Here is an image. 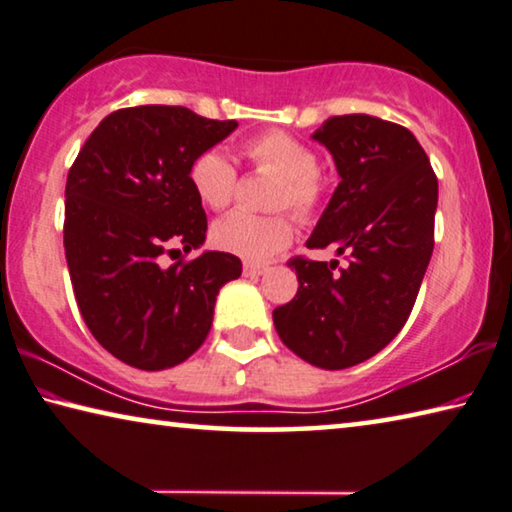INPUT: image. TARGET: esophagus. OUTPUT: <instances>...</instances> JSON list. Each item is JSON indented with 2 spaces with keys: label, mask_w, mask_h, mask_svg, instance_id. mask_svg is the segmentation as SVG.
Masks as SVG:
<instances>
[{
  "label": "esophagus",
  "mask_w": 512,
  "mask_h": 512,
  "mask_svg": "<svg viewBox=\"0 0 512 512\" xmlns=\"http://www.w3.org/2000/svg\"><path fill=\"white\" fill-rule=\"evenodd\" d=\"M267 270H270V267L258 265V263H245V267H242V272H245V276H261Z\"/></svg>",
  "instance_id": "esophagus-1"
}]
</instances>
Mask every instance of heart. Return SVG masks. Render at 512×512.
Returning a JSON list of instances; mask_svg holds the SVG:
<instances>
[{
	"label": "heart",
	"mask_w": 512,
	"mask_h": 512,
	"mask_svg": "<svg viewBox=\"0 0 512 512\" xmlns=\"http://www.w3.org/2000/svg\"><path fill=\"white\" fill-rule=\"evenodd\" d=\"M242 152L258 172L279 174L270 206L276 211L290 208L299 220H313L324 201V179L317 170V154L306 142L286 131H265L251 136ZM190 186L201 204L224 211L238 192V170L220 149L197 154L188 172ZM292 217L288 213L254 215L236 211L215 222L211 238L217 249L245 261H265L292 240Z\"/></svg>",
	"instance_id": "heart-1"
}]
</instances>
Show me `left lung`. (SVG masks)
<instances>
[{
    "instance_id": "8db88e82",
    "label": "left lung",
    "mask_w": 512,
    "mask_h": 512,
    "mask_svg": "<svg viewBox=\"0 0 512 512\" xmlns=\"http://www.w3.org/2000/svg\"><path fill=\"white\" fill-rule=\"evenodd\" d=\"M313 138L342 181L306 247L349 263L292 256L297 295L272 317L299 358L345 370L379 354L413 311L433 254L438 177L413 133L379 117L333 115Z\"/></svg>"
}]
</instances>
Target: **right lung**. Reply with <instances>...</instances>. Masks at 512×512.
<instances>
[{
  "label": "right lung",
  "mask_w": 512,
  "mask_h": 512,
  "mask_svg": "<svg viewBox=\"0 0 512 512\" xmlns=\"http://www.w3.org/2000/svg\"><path fill=\"white\" fill-rule=\"evenodd\" d=\"M236 127L186 106L120 108L67 172L63 245L74 297L95 340L122 363L156 372L190 358L211 331L217 292L242 272L226 251L163 263L204 242L190 163Z\"/></svg>",
  "instance_id": "right-lung-1"
}]
</instances>
